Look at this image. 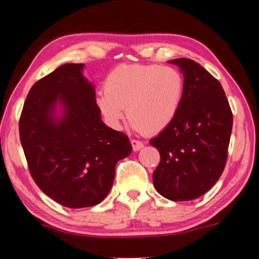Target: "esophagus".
<instances>
[{
    "label": "esophagus",
    "mask_w": 259,
    "mask_h": 259,
    "mask_svg": "<svg viewBox=\"0 0 259 259\" xmlns=\"http://www.w3.org/2000/svg\"><path fill=\"white\" fill-rule=\"evenodd\" d=\"M131 144H132V147H133V151H140L141 148L144 147V144L141 143L139 140H136V139H132L131 140Z\"/></svg>",
    "instance_id": "esophagus-1"
}]
</instances>
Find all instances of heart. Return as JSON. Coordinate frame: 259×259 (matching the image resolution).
<instances>
[{"mask_svg": "<svg viewBox=\"0 0 259 259\" xmlns=\"http://www.w3.org/2000/svg\"><path fill=\"white\" fill-rule=\"evenodd\" d=\"M184 93L185 80L179 69L134 63L115 67L95 101L111 126L119 127L128 113L138 132L158 133L175 121Z\"/></svg>", "mask_w": 259, "mask_h": 259, "instance_id": "b5f03b06", "label": "heart"}]
</instances>
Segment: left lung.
Here are the masks:
<instances>
[{
  "mask_svg": "<svg viewBox=\"0 0 259 259\" xmlns=\"http://www.w3.org/2000/svg\"><path fill=\"white\" fill-rule=\"evenodd\" d=\"M168 62L184 74L185 93L175 121L150 141L160 153L153 184L169 200H193L224 171L232 112L222 84L199 63L185 58Z\"/></svg>",
  "mask_w": 259,
  "mask_h": 259,
  "instance_id": "1",
  "label": "left lung"
}]
</instances>
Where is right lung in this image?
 <instances>
[{
	"instance_id": "right-lung-1",
	"label": "right lung",
	"mask_w": 259,
	"mask_h": 259,
	"mask_svg": "<svg viewBox=\"0 0 259 259\" xmlns=\"http://www.w3.org/2000/svg\"><path fill=\"white\" fill-rule=\"evenodd\" d=\"M82 69L83 63H66L38 80L20 118V140L34 182L70 208L101 203L112 189L116 162L132 152L125 133L102 122L94 86Z\"/></svg>"
}]
</instances>
